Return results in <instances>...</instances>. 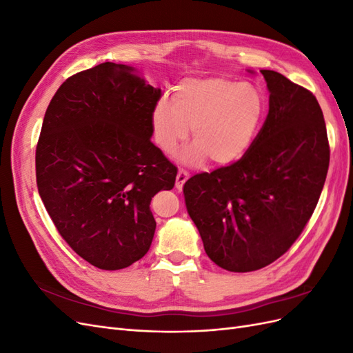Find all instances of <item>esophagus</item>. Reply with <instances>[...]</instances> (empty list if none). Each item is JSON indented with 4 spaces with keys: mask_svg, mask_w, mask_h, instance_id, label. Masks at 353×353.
Here are the masks:
<instances>
[{
    "mask_svg": "<svg viewBox=\"0 0 353 353\" xmlns=\"http://www.w3.org/2000/svg\"><path fill=\"white\" fill-rule=\"evenodd\" d=\"M188 179V172L187 170H184V169H179L178 170V174H176V188L178 190H181L184 187V184H185V181Z\"/></svg>",
    "mask_w": 353,
    "mask_h": 353,
    "instance_id": "34e87169",
    "label": "esophagus"
}]
</instances>
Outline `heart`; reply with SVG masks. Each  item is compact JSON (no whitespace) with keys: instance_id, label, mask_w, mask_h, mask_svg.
Returning <instances> with one entry per match:
<instances>
[{"instance_id":"obj_1","label":"heart","mask_w":353,"mask_h":353,"mask_svg":"<svg viewBox=\"0 0 353 353\" xmlns=\"http://www.w3.org/2000/svg\"><path fill=\"white\" fill-rule=\"evenodd\" d=\"M265 116L262 94L249 83L225 78L185 79L172 101L160 100L152 114L153 138L166 154L191 137L194 144L183 153L187 163L209 157L216 165L236 162L249 150Z\"/></svg>"}]
</instances>
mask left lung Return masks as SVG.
<instances>
[{
    "label": "left lung",
    "instance_id": "8db88e82",
    "mask_svg": "<svg viewBox=\"0 0 353 353\" xmlns=\"http://www.w3.org/2000/svg\"><path fill=\"white\" fill-rule=\"evenodd\" d=\"M261 73L270 112L249 150L184 185L208 256L232 272L261 270L292 248L316 208L330 163L315 95L279 72Z\"/></svg>",
    "mask_w": 353,
    "mask_h": 353
}]
</instances>
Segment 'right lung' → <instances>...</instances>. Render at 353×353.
<instances>
[{
    "label": "right lung",
    "instance_id": "add662e5",
    "mask_svg": "<svg viewBox=\"0 0 353 353\" xmlns=\"http://www.w3.org/2000/svg\"><path fill=\"white\" fill-rule=\"evenodd\" d=\"M105 61L72 74L51 99L35 152L37 185L70 248L100 270H122L150 249L152 197L176 168L152 141L162 91Z\"/></svg>",
    "mask_w": 353,
    "mask_h": 353
}]
</instances>
